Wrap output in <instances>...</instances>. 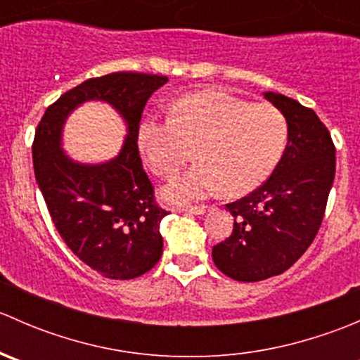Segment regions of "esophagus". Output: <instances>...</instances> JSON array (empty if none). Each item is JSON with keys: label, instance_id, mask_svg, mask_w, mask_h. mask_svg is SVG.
Returning a JSON list of instances; mask_svg holds the SVG:
<instances>
[{"label": "esophagus", "instance_id": "esophagus-1", "mask_svg": "<svg viewBox=\"0 0 360 360\" xmlns=\"http://www.w3.org/2000/svg\"><path fill=\"white\" fill-rule=\"evenodd\" d=\"M207 209H209V207L195 205V207H186V209H183V210L188 214H195V216H202V214L207 212Z\"/></svg>", "mask_w": 360, "mask_h": 360}]
</instances>
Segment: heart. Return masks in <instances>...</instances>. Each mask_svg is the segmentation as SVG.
<instances>
[{"label": "heart", "mask_w": 360, "mask_h": 360, "mask_svg": "<svg viewBox=\"0 0 360 360\" xmlns=\"http://www.w3.org/2000/svg\"><path fill=\"white\" fill-rule=\"evenodd\" d=\"M137 144L148 167L162 177L176 176L195 150L197 165L163 188L167 200L186 203L219 190L242 195L261 186L284 155L288 122L270 103L202 90L177 99L172 118H144Z\"/></svg>", "instance_id": "obj_1"}]
</instances>
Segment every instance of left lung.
<instances>
[{
    "mask_svg": "<svg viewBox=\"0 0 360 360\" xmlns=\"http://www.w3.org/2000/svg\"><path fill=\"white\" fill-rule=\"evenodd\" d=\"M288 122V144L271 176L226 209L233 231L212 248L214 264L238 282L284 274L310 248L335 181L336 150L314 110L282 94L264 92Z\"/></svg>",
    "mask_w": 360,
    "mask_h": 360,
    "instance_id": "left-lung-1",
    "label": "left lung"
}]
</instances>
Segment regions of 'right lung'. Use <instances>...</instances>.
<instances>
[{"mask_svg":"<svg viewBox=\"0 0 360 360\" xmlns=\"http://www.w3.org/2000/svg\"><path fill=\"white\" fill-rule=\"evenodd\" d=\"M167 76L111 72L63 94L43 115L32 143L34 176L50 217L68 248L106 278H136L158 263L163 249L153 184L143 169L137 130L148 99ZM89 100H103L127 123L120 153L103 164H79L63 153L67 116Z\"/></svg>","mask_w":360,"mask_h":360,"instance_id":"obj_1","label":"right lung"}]
</instances>
